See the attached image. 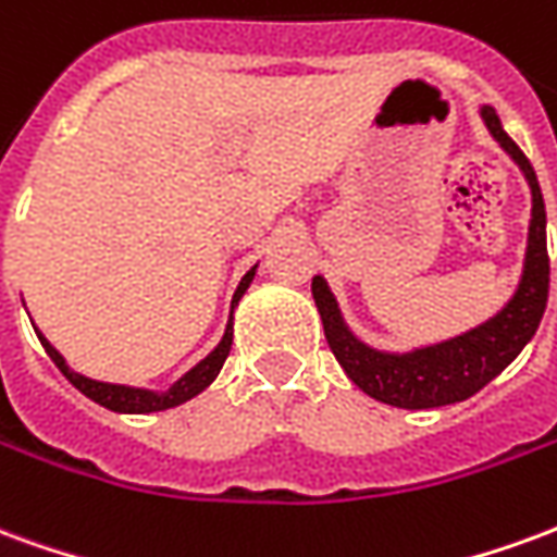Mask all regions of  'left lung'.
<instances>
[{"label":"left lung","mask_w":557,"mask_h":557,"mask_svg":"<svg viewBox=\"0 0 557 557\" xmlns=\"http://www.w3.org/2000/svg\"><path fill=\"white\" fill-rule=\"evenodd\" d=\"M480 119L490 127L492 139L513 158L531 187V223H528V247L522 262V277L513 298L483 325L471 327L432 346L411 351H382L355 337L343 322L334 292L325 277H313V298L325 325V339L339 367L367 397L397 406V409H438L450 403L474 397L516 361L528 339L537 334L540 319L549 301V253H546V206L540 194L534 166L528 163L522 148L507 137L502 119L490 103L480 107Z\"/></svg>","instance_id":"obj_1"}]
</instances>
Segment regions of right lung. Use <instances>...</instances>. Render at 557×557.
Segmentation results:
<instances>
[{"label": "right lung", "mask_w": 557, "mask_h": 557, "mask_svg": "<svg viewBox=\"0 0 557 557\" xmlns=\"http://www.w3.org/2000/svg\"><path fill=\"white\" fill-rule=\"evenodd\" d=\"M253 277H256V265L244 274L242 283H238V289H235V295H232V310L238 307V301L244 298L247 286L253 283ZM35 334H38V339H41L44 351L53 358L55 367L62 370V375H65L71 385L77 387L79 394H86V397L95 399L98 406H103V409H110V411H122V414H148V411H163V409H175V406H182V403H187V399H194L196 394H202V391L218 379L220 367H223V361H226V355H230L232 349V313H230V322H226V331H223V339H220L218 346L208 351L206 358L196 363L194 370H187L178 382H172L166 391L113 385V382H98V379H89V375L74 373V370L65 363V358L50 346V339L44 337L38 327H35Z\"/></svg>", "instance_id": "add662e5"}]
</instances>
